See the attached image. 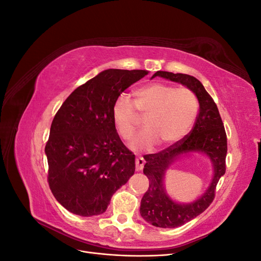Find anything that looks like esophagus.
I'll return each mask as SVG.
<instances>
[{"mask_svg": "<svg viewBox=\"0 0 261 261\" xmlns=\"http://www.w3.org/2000/svg\"><path fill=\"white\" fill-rule=\"evenodd\" d=\"M145 160L143 156H136V171H140L144 169Z\"/></svg>", "mask_w": 261, "mask_h": 261, "instance_id": "obj_1", "label": "esophagus"}]
</instances>
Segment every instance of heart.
<instances>
[{
  "label": "heart",
  "instance_id": "1",
  "mask_svg": "<svg viewBox=\"0 0 261 261\" xmlns=\"http://www.w3.org/2000/svg\"><path fill=\"white\" fill-rule=\"evenodd\" d=\"M145 116L146 129L130 141L134 150H148L158 140L173 144L192 129L199 112L196 94L187 88L164 83H151L134 91V102L121 94L113 103L112 116L117 133L130 139L137 128L138 114Z\"/></svg>",
  "mask_w": 261,
  "mask_h": 261
}]
</instances>
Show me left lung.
Returning a JSON list of instances; mask_svg holds the SVG:
<instances>
[{
    "instance_id": "1",
    "label": "left lung",
    "mask_w": 261,
    "mask_h": 261,
    "mask_svg": "<svg viewBox=\"0 0 261 261\" xmlns=\"http://www.w3.org/2000/svg\"><path fill=\"white\" fill-rule=\"evenodd\" d=\"M155 76L186 86L196 94L199 102L198 116L188 135L160 152L144 155L146 160L144 174L149 179V187L140 202V215L154 226L173 228L199 216L215 199L217 184L226 170L227 140L216 102L197 78L162 70H158L152 78ZM194 151L202 152L210 156L215 169V175L207 192L199 200L192 204L174 203L163 188L164 173L179 155Z\"/></svg>"
}]
</instances>
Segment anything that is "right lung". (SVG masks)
<instances>
[{
  "instance_id": "obj_1",
  "label": "right lung",
  "mask_w": 261,
  "mask_h": 261,
  "mask_svg": "<svg viewBox=\"0 0 261 261\" xmlns=\"http://www.w3.org/2000/svg\"><path fill=\"white\" fill-rule=\"evenodd\" d=\"M148 75L143 69H107L69 94L55 114L45 145L53 196L82 217L103 213L113 194L135 172V154L122 143L114 101Z\"/></svg>"
}]
</instances>
